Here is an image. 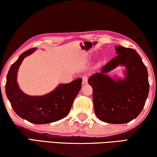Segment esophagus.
Segmentation results:
<instances>
[{"label":"esophagus","instance_id":"esophagus-1","mask_svg":"<svg viewBox=\"0 0 157 157\" xmlns=\"http://www.w3.org/2000/svg\"><path fill=\"white\" fill-rule=\"evenodd\" d=\"M87 82H88V76L86 75H84L82 76V83L85 84H87Z\"/></svg>","mask_w":157,"mask_h":157}]
</instances>
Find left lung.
I'll list each match as a JSON object with an SVG mask.
<instances>
[{
	"instance_id": "left-lung-1",
	"label": "left lung",
	"mask_w": 157,
	"mask_h": 157,
	"mask_svg": "<svg viewBox=\"0 0 157 157\" xmlns=\"http://www.w3.org/2000/svg\"><path fill=\"white\" fill-rule=\"evenodd\" d=\"M113 59L103 66L101 72L89 78L93 89L95 115L111 124L129 123L139 115L147 100L150 84L146 66L134 49L115 47ZM121 65L126 67L124 78H111L107 73Z\"/></svg>"
}]
</instances>
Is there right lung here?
Segmentation results:
<instances>
[{
    "instance_id": "1",
    "label": "right lung",
    "mask_w": 157,
    "mask_h": 157,
    "mask_svg": "<svg viewBox=\"0 0 157 157\" xmlns=\"http://www.w3.org/2000/svg\"><path fill=\"white\" fill-rule=\"evenodd\" d=\"M36 48L23 52L11 66L7 75L5 91L15 113L34 124H46L59 121L67 116L82 87V78L68 84H61L49 94L32 96L21 91L17 83V73L24 58Z\"/></svg>"
}]
</instances>
